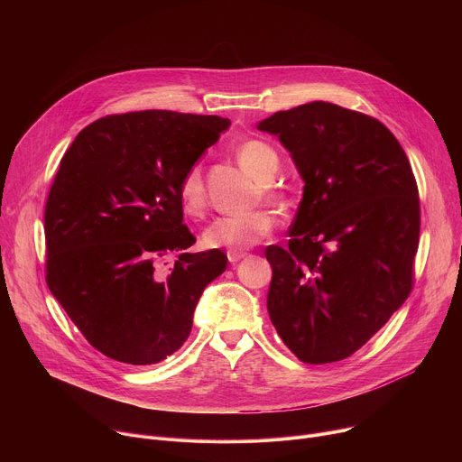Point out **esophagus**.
Wrapping results in <instances>:
<instances>
[{
    "instance_id": "1",
    "label": "esophagus",
    "mask_w": 462,
    "mask_h": 462,
    "mask_svg": "<svg viewBox=\"0 0 462 462\" xmlns=\"http://www.w3.org/2000/svg\"><path fill=\"white\" fill-rule=\"evenodd\" d=\"M228 261L232 263V265H236L237 261H241L243 257H246V252H243V250H228Z\"/></svg>"
}]
</instances>
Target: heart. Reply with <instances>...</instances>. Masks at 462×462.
<instances>
[{
  "mask_svg": "<svg viewBox=\"0 0 462 462\" xmlns=\"http://www.w3.org/2000/svg\"><path fill=\"white\" fill-rule=\"evenodd\" d=\"M236 155L245 170H248L261 186L263 195L271 201L283 203L285 193L271 180L276 177L282 159L278 152L265 141L246 139L243 141ZM179 201L188 216H201L207 207V188L203 168L199 164L189 166L179 182ZM276 225V219L267 210H252L246 214L223 216L212 221L203 232V245L207 248H228L246 250L265 239Z\"/></svg>",
  "mask_w": 462,
  "mask_h": 462,
  "instance_id": "1",
  "label": "heart"
}]
</instances>
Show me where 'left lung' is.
<instances>
[{"label":"left lung","instance_id":"left-lung-1","mask_svg":"<svg viewBox=\"0 0 462 462\" xmlns=\"http://www.w3.org/2000/svg\"><path fill=\"white\" fill-rule=\"evenodd\" d=\"M257 129L280 139L305 182L287 246L265 250L273 325L305 364L344 360L411 292L415 175L382 122L337 104L278 111Z\"/></svg>","mask_w":462,"mask_h":462}]
</instances>
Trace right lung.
<instances>
[{
	"instance_id": "obj_1",
	"label": "right lung",
	"mask_w": 462,
	"mask_h": 462,
	"mask_svg": "<svg viewBox=\"0 0 462 462\" xmlns=\"http://www.w3.org/2000/svg\"><path fill=\"white\" fill-rule=\"evenodd\" d=\"M228 125L162 109L109 115L61 157L45 205L47 285L102 355L150 365L189 337L226 255L186 252L195 237L182 225L179 182ZM170 251L180 259L166 273L160 261Z\"/></svg>"
}]
</instances>
